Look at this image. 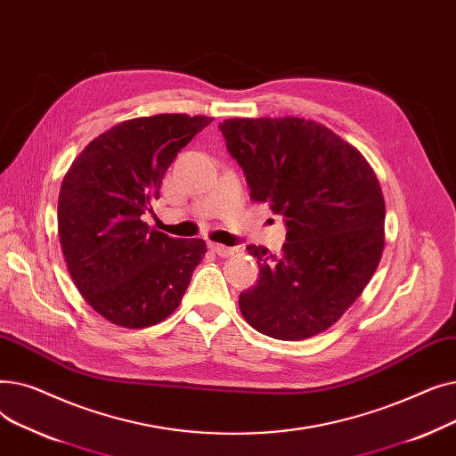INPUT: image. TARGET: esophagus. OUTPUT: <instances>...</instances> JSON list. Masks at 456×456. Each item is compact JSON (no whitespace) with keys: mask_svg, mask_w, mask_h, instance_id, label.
Here are the masks:
<instances>
[{"mask_svg":"<svg viewBox=\"0 0 456 456\" xmlns=\"http://www.w3.org/2000/svg\"><path fill=\"white\" fill-rule=\"evenodd\" d=\"M208 248L216 253V255H220V256H231V255H234V248H227V246H224V244H214V242H210L208 244Z\"/></svg>","mask_w":456,"mask_h":456,"instance_id":"1","label":"esophagus"}]
</instances>
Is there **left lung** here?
<instances>
[{"label":"left lung","instance_id":"1","mask_svg":"<svg viewBox=\"0 0 456 456\" xmlns=\"http://www.w3.org/2000/svg\"><path fill=\"white\" fill-rule=\"evenodd\" d=\"M251 200L286 225L277 256L248 246L260 277L238 297L242 316L277 340H303L362 294L385 249V198L366 159L303 118H232L218 126Z\"/></svg>","mask_w":456,"mask_h":456}]
</instances>
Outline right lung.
I'll return each instance as SVG.
<instances>
[{
    "label": "right lung",
    "instance_id": "obj_1",
    "mask_svg": "<svg viewBox=\"0 0 456 456\" xmlns=\"http://www.w3.org/2000/svg\"><path fill=\"white\" fill-rule=\"evenodd\" d=\"M210 122L188 114L122 122L92 140L62 181L59 238L69 275L114 325L142 329L166 320L207 253L201 238L151 231L142 216L177 153Z\"/></svg>",
    "mask_w": 456,
    "mask_h": 456
}]
</instances>
